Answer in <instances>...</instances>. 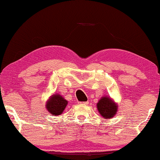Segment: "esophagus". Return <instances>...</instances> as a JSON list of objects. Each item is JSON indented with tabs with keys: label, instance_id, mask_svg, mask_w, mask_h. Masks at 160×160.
<instances>
[{
	"label": "esophagus",
	"instance_id": "1",
	"mask_svg": "<svg viewBox=\"0 0 160 160\" xmlns=\"http://www.w3.org/2000/svg\"><path fill=\"white\" fill-rule=\"evenodd\" d=\"M80 104H83V105H87L88 104V102L87 101V102H80Z\"/></svg>",
	"mask_w": 160,
	"mask_h": 160
}]
</instances>
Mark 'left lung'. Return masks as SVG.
Segmentation results:
<instances>
[{
	"mask_svg": "<svg viewBox=\"0 0 160 160\" xmlns=\"http://www.w3.org/2000/svg\"><path fill=\"white\" fill-rule=\"evenodd\" d=\"M98 109L104 118L110 119L116 114L117 105L115 104L111 98L104 97L98 102Z\"/></svg>",
	"mask_w": 160,
	"mask_h": 160,
	"instance_id": "left-lung-1",
	"label": "left lung"
}]
</instances>
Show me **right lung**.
<instances>
[{"label": "right lung", "instance_id": "obj_1", "mask_svg": "<svg viewBox=\"0 0 160 160\" xmlns=\"http://www.w3.org/2000/svg\"><path fill=\"white\" fill-rule=\"evenodd\" d=\"M67 103V100H66L62 96L54 94L46 103V108L48 112L53 114V116H58L63 112Z\"/></svg>", "mask_w": 160, "mask_h": 160}]
</instances>
